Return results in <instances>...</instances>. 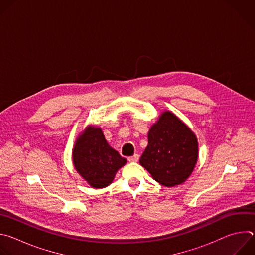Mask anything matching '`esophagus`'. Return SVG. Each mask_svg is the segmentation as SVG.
<instances>
[{"label": "esophagus", "mask_w": 255, "mask_h": 255, "mask_svg": "<svg viewBox=\"0 0 255 255\" xmlns=\"http://www.w3.org/2000/svg\"><path fill=\"white\" fill-rule=\"evenodd\" d=\"M128 160L129 161H138L139 160V155L138 154H134L133 156L128 157Z\"/></svg>", "instance_id": "34e87169"}]
</instances>
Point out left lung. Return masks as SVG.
<instances>
[{
    "label": "left lung",
    "mask_w": 255,
    "mask_h": 255,
    "mask_svg": "<svg viewBox=\"0 0 255 255\" xmlns=\"http://www.w3.org/2000/svg\"><path fill=\"white\" fill-rule=\"evenodd\" d=\"M198 160V141L191 129L170 112L150 128L148 145L140 157L157 183L173 187L190 176Z\"/></svg>",
    "instance_id": "1"
}]
</instances>
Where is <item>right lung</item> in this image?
Returning <instances> with one entry per match:
<instances>
[{
  "instance_id": "add662e5",
  "label": "right lung",
  "mask_w": 255,
  "mask_h": 255,
  "mask_svg": "<svg viewBox=\"0 0 255 255\" xmlns=\"http://www.w3.org/2000/svg\"><path fill=\"white\" fill-rule=\"evenodd\" d=\"M72 160L78 172L96 189L110 185L117 170L126 163V158L107 143L102 130L92 126L78 138Z\"/></svg>"
}]
</instances>
